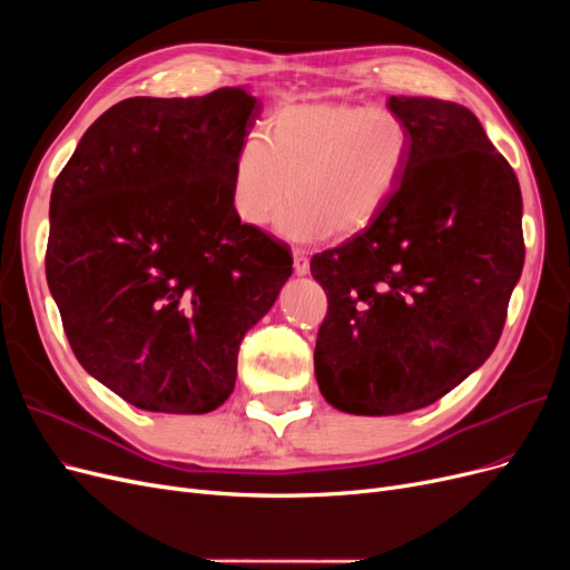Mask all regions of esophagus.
<instances>
[{
    "mask_svg": "<svg viewBox=\"0 0 570 570\" xmlns=\"http://www.w3.org/2000/svg\"><path fill=\"white\" fill-rule=\"evenodd\" d=\"M295 273L306 275L308 273V256L304 249H295Z\"/></svg>",
    "mask_w": 570,
    "mask_h": 570,
    "instance_id": "esophagus-1",
    "label": "esophagus"
}]
</instances>
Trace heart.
<instances>
[{
  "label": "heart",
  "instance_id": "heart-1",
  "mask_svg": "<svg viewBox=\"0 0 570 570\" xmlns=\"http://www.w3.org/2000/svg\"><path fill=\"white\" fill-rule=\"evenodd\" d=\"M409 159V124L387 107L292 101L239 142L230 206L245 226L264 228L287 197L278 233L289 243L356 235L385 212Z\"/></svg>",
  "mask_w": 570,
  "mask_h": 570
}]
</instances>
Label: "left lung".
Returning a JSON list of instances; mask_svg holds the SVG:
<instances>
[{
    "label": "left lung",
    "mask_w": 570,
    "mask_h": 570,
    "mask_svg": "<svg viewBox=\"0 0 570 570\" xmlns=\"http://www.w3.org/2000/svg\"><path fill=\"white\" fill-rule=\"evenodd\" d=\"M411 130L402 187L312 258L327 297L314 366L327 404L394 416L438 402L497 347L521 278L519 178L454 101L390 97Z\"/></svg>",
    "instance_id": "8db88e82"
}]
</instances>
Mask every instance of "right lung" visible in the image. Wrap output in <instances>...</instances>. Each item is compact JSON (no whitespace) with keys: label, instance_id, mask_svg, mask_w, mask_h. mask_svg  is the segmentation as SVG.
Wrapping results in <instances>:
<instances>
[{"label":"right lung","instance_id":"right-lung-1","mask_svg":"<svg viewBox=\"0 0 570 570\" xmlns=\"http://www.w3.org/2000/svg\"><path fill=\"white\" fill-rule=\"evenodd\" d=\"M262 114L243 88L130 97L82 135L49 199L47 285L80 366L128 404L206 413L292 275L285 243L230 206Z\"/></svg>","mask_w":570,"mask_h":570}]
</instances>
